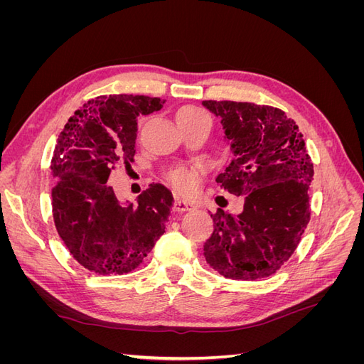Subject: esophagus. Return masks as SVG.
<instances>
[{
  "label": "esophagus",
  "mask_w": 364,
  "mask_h": 364,
  "mask_svg": "<svg viewBox=\"0 0 364 364\" xmlns=\"http://www.w3.org/2000/svg\"><path fill=\"white\" fill-rule=\"evenodd\" d=\"M174 209L178 213H185V211H193L196 209V205L186 199H176L174 200Z\"/></svg>",
  "instance_id": "34e87169"
}]
</instances>
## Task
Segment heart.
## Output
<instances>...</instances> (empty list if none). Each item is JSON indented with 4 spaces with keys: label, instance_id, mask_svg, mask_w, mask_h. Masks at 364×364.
<instances>
[{
    "label": "heart",
    "instance_id": "b5f03b06",
    "mask_svg": "<svg viewBox=\"0 0 364 364\" xmlns=\"http://www.w3.org/2000/svg\"><path fill=\"white\" fill-rule=\"evenodd\" d=\"M206 115L205 112H202L200 109H196L191 106L182 107L178 111V121L181 119H190V118H196V117H202ZM202 167H178L168 173V181L182 193H190L193 191L197 183H199L200 178H202Z\"/></svg>",
    "mask_w": 364,
    "mask_h": 364
}]
</instances>
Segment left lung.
Instances as JSON below:
<instances>
[{
    "mask_svg": "<svg viewBox=\"0 0 364 364\" xmlns=\"http://www.w3.org/2000/svg\"><path fill=\"white\" fill-rule=\"evenodd\" d=\"M222 118L234 159L217 183L243 196V213L217 209L206 262L225 278L257 281L277 273L299 245L310 222L313 162L294 121L273 106L206 100Z\"/></svg>",
    "mask_w": 364,
    "mask_h": 364,
    "instance_id": "left-lung-1",
    "label": "left lung"
}]
</instances>
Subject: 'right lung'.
Masks as SVG:
<instances>
[{
    "label": "right lung",
    "mask_w": 364,
    "mask_h": 364,
    "mask_svg": "<svg viewBox=\"0 0 364 364\" xmlns=\"http://www.w3.org/2000/svg\"><path fill=\"white\" fill-rule=\"evenodd\" d=\"M164 103L147 95L95 97L58 138L51 159L54 225L73 258L94 273L135 270L165 232L174 203L167 186L151 183L134 206L119 203L107 183L118 162H134L136 118Z\"/></svg>",
    "instance_id": "1"
}]
</instances>
